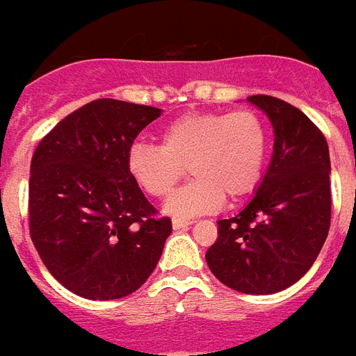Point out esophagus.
Segmentation results:
<instances>
[{
	"mask_svg": "<svg viewBox=\"0 0 356 356\" xmlns=\"http://www.w3.org/2000/svg\"><path fill=\"white\" fill-rule=\"evenodd\" d=\"M191 220H186V218H172V227L175 229H184V227L191 226Z\"/></svg>",
	"mask_w": 356,
	"mask_h": 356,
	"instance_id": "esophagus-1",
	"label": "esophagus"
}]
</instances>
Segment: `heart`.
<instances>
[{
    "instance_id": "1",
    "label": "heart",
    "mask_w": 356,
    "mask_h": 356,
    "mask_svg": "<svg viewBox=\"0 0 356 356\" xmlns=\"http://www.w3.org/2000/svg\"><path fill=\"white\" fill-rule=\"evenodd\" d=\"M268 154V127L254 108L191 112L161 130V145L136 141L127 169L143 193L167 198L187 172L193 180L169 202L167 213L196 217L255 189Z\"/></svg>"
}]
</instances>
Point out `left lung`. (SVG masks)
<instances>
[{"label":"left lung","mask_w":356,"mask_h":356,"mask_svg":"<svg viewBox=\"0 0 356 356\" xmlns=\"http://www.w3.org/2000/svg\"><path fill=\"white\" fill-rule=\"evenodd\" d=\"M248 101L274 127V154L243 211L218 220L206 261L220 283L244 294H274L316 261L331 224V160L325 136L305 113L270 95Z\"/></svg>","instance_id":"1"}]
</instances>
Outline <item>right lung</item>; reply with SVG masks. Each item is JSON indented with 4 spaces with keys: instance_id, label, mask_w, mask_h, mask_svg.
Instances as JSON below:
<instances>
[{
    "instance_id": "obj_1",
    "label": "right lung",
    "mask_w": 356,
    "mask_h": 356,
    "mask_svg": "<svg viewBox=\"0 0 356 356\" xmlns=\"http://www.w3.org/2000/svg\"><path fill=\"white\" fill-rule=\"evenodd\" d=\"M145 104L97 99L64 118L31 161L29 233L45 268L88 300L136 292L172 232L127 169L138 134L160 118Z\"/></svg>"
}]
</instances>
